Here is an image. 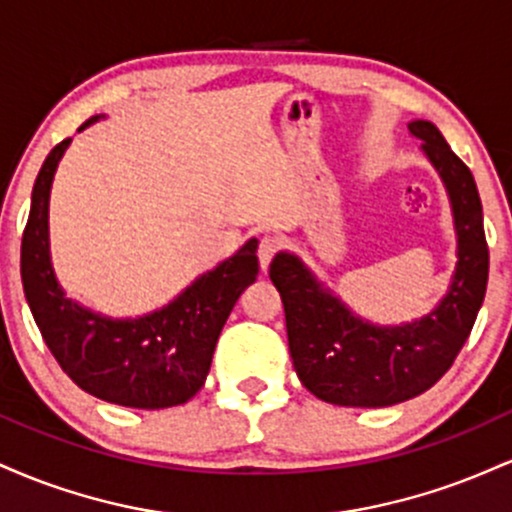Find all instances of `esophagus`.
<instances>
[{
	"instance_id": "esophagus-1",
	"label": "esophagus",
	"mask_w": 512,
	"mask_h": 512,
	"mask_svg": "<svg viewBox=\"0 0 512 512\" xmlns=\"http://www.w3.org/2000/svg\"><path fill=\"white\" fill-rule=\"evenodd\" d=\"M279 245H281L279 238H274V236H264L260 240V248H257V257H260L262 272L269 267V262H272V257L276 255V250H279Z\"/></svg>"
}]
</instances>
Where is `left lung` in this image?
I'll use <instances>...</instances> for the list:
<instances>
[{
    "label": "left lung",
    "instance_id": "obj_1",
    "mask_svg": "<svg viewBox=\"0 0 512 512\" xmlns=\"http://www.w3.org/2000/svg\"><path fill=\"white\" fill-rule=\"evenodd\" d=\"M411 137L443 180L457 236L450 286L433 310L402 325H375L356 315L293 252L269 264L286 313L298 380L339 407H392L433 387L472 332L489 281L484 214L472 170L452 154L428 120L409 122Z\"/></svg>",
    "mask_w": 512,
    "mask_h": 512
}]
</instances>
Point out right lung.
<instances>
[{
	"mask_svg": "<svg viewBox=\"0 0 512 512\" xmlns=\"http://www.w3.org/2000/svg\"><path fill=\"white\" fill-rule=\"evenodd\" d=\"M101 117L105 115L86 120L79 132ZM69 144L72 139H64L45 158L21 240V281L35 325L64 373L88 395L134 409L185 404L207 380L233 305L257 279V238L197 276L154 313H96L67 296L50 255V190Z\"/></svg>",
	"mask_w": 512,
	"mask_h": 512,
	"instance_id": "add662e5",
	"label": "right lung"
}]
</instances>
